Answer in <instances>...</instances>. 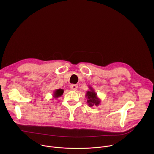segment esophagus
Segmentation results:
<instances>
[{
    "label": "esophagus",
    "instance_id": "1",
    "mask_svg": "<svg viewBox=\"0 0 154 154\" xmlns=\"http://www.w3.org/2000/svg\"><path fill=\"white\" fill-rule=\"evenodd\" d=\"M77 85H74V84H72L70 86V88L71 90L72 91H76L77 90Z\"/></svg>",
    "mask_w": 154,
    "mask_h": 154
}]
</instances>
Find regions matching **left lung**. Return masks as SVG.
Masks as SVG:
<instances>
[{
  "instance_id": "left-lung-1",
  "label": "left lung",
  "mask_w": 154,
  "mask_h": 154,
  "mask_svg": "<svg viewBox=\"0 0 154 154\" xmlns=\"http://www.w3.org/2000/svg\"><path fill=\"white\" fill-rule=\"evenodd\" d=\"M89 89L90 90L86 91L85 95L87 99V103L90 107L94 105H99L100 103V99L97 97V93L94 91L91 86H89Z\"/></svg>"
}]
</instances>
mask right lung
Masks as SVG:
<instances>
[{"label": "right lung", "mask_w": 154, "mask_h": 154, "mask_svg": "<svg viewBox=\"0 0 154 154\" xmlns=\"http://www.w3.org/2000/svg\"><path fill=\"white\" fill-rule=\"evenodd\" d=\"M64 93V90L63 89H58V90H55L54 91V94L53 96L55 98H58L60 96H61L63 95Z\"/></svg>", "instance_id": "1"}]
</instances>
